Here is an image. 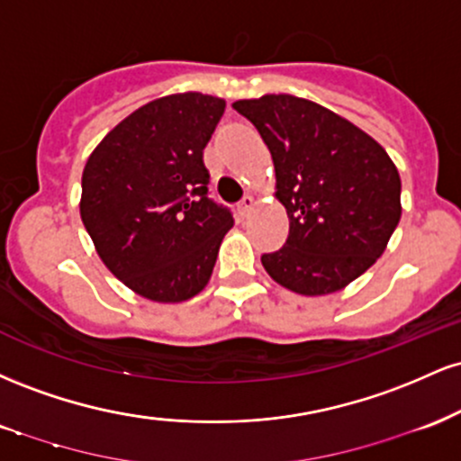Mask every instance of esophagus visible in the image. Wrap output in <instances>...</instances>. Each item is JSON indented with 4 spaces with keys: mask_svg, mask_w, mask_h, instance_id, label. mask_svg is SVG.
<instances>
[{
    "mask_svg": "<svg viewBox=\"0 0 461 461\" xmlns=\"http://www.w3.org/2000/svg\"><path fill=\"white\" fill-rule=\"evenodd\" d=\"M253 205H256V199L251 194H245L240 203H238V212H240V216H247L253 210Z\"/></svg>",
    "mask_w": 461,
    "mask_h": 461,
    "instance_id": "esophagus-1",
    "label": "esophagus"
}]
</instances>
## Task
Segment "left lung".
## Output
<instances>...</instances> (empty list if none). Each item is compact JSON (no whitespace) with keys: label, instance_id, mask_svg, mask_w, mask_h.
<instances>
[{"label":"left lung","instance_id":"left-lung-1","mask_svg":"<svg viewBox=\"0 0 461 461\" xmlns=\"http://www.w3.org/2000/svg\"><path fill=\"white\" fill-rule=\"evenodd\" d=\"M273 156L277 193L290 230L262 267L305 297L342 290L385 251L401 219L394 162L351 121L293 95L234 104Z\"/></svg>","mask_w":461,"mask_h":461}]
</instances>
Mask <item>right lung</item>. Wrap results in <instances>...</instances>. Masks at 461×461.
Instances as JSON below:
<instances>
[{"mask_svg": "<svg viewBox=\"0 0 461 461\" xmlns=\"http://www.w3.org/2000/svg\"><path fill=\"white\" fill-rule=\"evenodd\" d=\"M225 113L212 95L145 104L95 147L79 214L114 277L140 297L179 303L210 282L234 216L208 197L203 149Z\"/></svg>", "mask_w": 461, "mask_h": 461, "instance_id": "1", "label": "right lung"}]
</instances>
